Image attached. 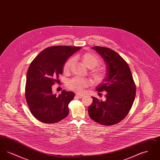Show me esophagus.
Wrapping results in <instances>:
<instances>
[{"instance_id": "34e87169", "label": "esophagus", "mask_w": 160, "mask_h": 160, "mask_svg": "<svg viewBox=\"0 0 160 160\" xmlns=\"http://www.w3.org/2000/svg\"><path fill=\"white\" fill-rule=\"evenodd\" d=\"M76 96L77 98H82L84 97L83 95H82V94H79V93H76Z\"/></svg>"}]
</instances>
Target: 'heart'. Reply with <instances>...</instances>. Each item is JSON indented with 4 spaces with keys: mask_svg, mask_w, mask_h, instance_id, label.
<instances>
[{
    "mask_svg": "<svg viewBox=\"0 0 160 160\" xmlns=\"http://www.w3.org/2000/svg\"><path fill=\"white\" fill-rule=\"evenodd\" d=\"M80 59L84 65L88 68L91 69V75L96 83H103L107 78V71L104 68H96L100 63L98 57L91 52H86L80 56ZM73 62V58H70L65 61L63 65L62 70L63 73H68ZM91 83L89 79L73 77L66 82V86L69 90L76 92H81L84 89Z\"/></svg>",
    "mask_w": 160,
    "mask_h": 160,
    "instance_id": "b5f03b06",
    "label": "heart"
}]
</instances>
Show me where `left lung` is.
Masks as SVG:
<instances>
[{"mask_svg":"<svg viewBox=\"0 0 160 160\" xmlns=\"http://www.w3.org/2000/svg\"><path fill=\"white\" fill-rule=\"evenodd\" d=\"M104 59L107 65L106 83L97 88L106 92L105 99L92 97L93 102L88 108L90 118L101 125H113L127 116L133 104L136 88L128 65L114 50L103 47H92Z\"/></svg>","mask_w":160,"mask_h":160,"instance_id":"8db88e82","label":"left lung"}]
</instances>
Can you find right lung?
Instances as JSON below:
<instances>
[{
  "mask_svg": "<svg viewBox=\"0 0 160 160\" xmlns=\"http://www.w3.org/2000/svg\"><path fill=\"white\" fill-rule=\"evenodd\" d=\"M80 47L53 46L42 50L31 62L25 86V98L32 115L40 122L54 123L65 118L74 93L62 91L58 96L52 86L59 80L64 62Z\"/></svg>",
  "mask_w": 160,
  "mask_h": 160,
  "instance_id": "1",
  "label": "right lung"
}]
</instances>
